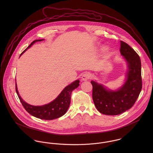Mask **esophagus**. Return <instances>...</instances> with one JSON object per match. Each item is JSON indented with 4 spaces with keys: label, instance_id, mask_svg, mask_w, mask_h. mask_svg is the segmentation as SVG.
<instances>
[{
    "label": "esophagus",
    "instance_id": "34e87169",
    "mask_svg": "<svg viewBox=\"0 0 153 153\" xmlns=\"http://www.w3.org/2000/svg\"><path fill=\"white\" fill-rule=\"evenodd\" d=\"M91 78V74L89 72H85L84 73L82 76V81H87L88 79H89Z\"/></svg>",
    "mask_w": 153,
    "mask_h": 153
}]
</instances>
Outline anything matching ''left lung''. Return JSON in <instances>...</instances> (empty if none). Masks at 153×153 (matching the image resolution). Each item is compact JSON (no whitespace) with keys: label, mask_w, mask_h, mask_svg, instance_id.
I'll use <instances>...</instances> for the list:
<instances>
[{"label":"left lung","mask_w":153,"mask_h":153,"mask_svg":"<svg viewBox=\"0 0 153 153\" xmlns=\"http://www.w3.org/2000/svg\"><path fill=\"white\" fill-rule=\"evenodd\" d=\"M120 45L121 55L127 65L123 85L116 90H112L96 81H91L94 105L100 112L105 115H116L130 109L142 89L140 56L126 42L120 41Z\"/></svg>","instance_id":"obj_1"}]
</instances>
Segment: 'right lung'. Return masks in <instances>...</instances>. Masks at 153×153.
I'll list each match as a JSON object with an SVG mask.
<instances>
[{
	"instance_id": "add662e5",
	"label": "right lung",
	"mask_w": 153,
	"mask_h": 153,
	"mask_svg": "<svg viewBox=\"0 0 153 153\" xmlns=\"http://www.w3.org/2000/svg\"><path fill=\"white\" fill-rule=\"evenodd\" d=\"M44 39H36L33 41L30 45L22 52L20 56L30 47L36 42L42 41ZM79 80L77 79L66 86L59 94V95L51 102L41 106H34L24 101L20 96L17 84L16 82V91L18 96L26 111L32 116L45 120H51L64 115L68 109L71 102V96L72 91L79 85Z\"/></svg>"
}]
</instances>
